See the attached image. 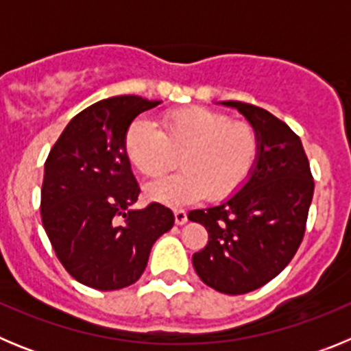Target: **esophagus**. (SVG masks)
Returning a JSON list of instances; mask_svg holds the SVG:
<instances>
[{"label":"esophagus","mask_w":351,"mask_h":351,"mask_svg":"<svg viewBox=\"0 0 351 351\" xmlns=\"http://www.w3.org/2000/svg\"><path fill=\"white\" fill-rule=\"evenodd\" d=\"M173 218H176V225L181 226L188 221V214H186V210L182 209H176L173 210Z\"/></svg>","instance_id":"34e87169"}]
</instances>
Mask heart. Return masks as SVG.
<instances>
[{"label":"heart","mask_w":351,"mask_h":351,"mask_svg":"<svg viewBox=\"0 0 351 351\" xmlns=\"http://www.w3.org/2000/svg\"><path fill=\"white\" fill-rule=\"evenodd\" d=\"M125 154L142 176L158 178L179 154L181 172L145 186V197L169 207L225 200L237 193L255 170L260 137L246 121H232L213 108L186 107L167 112L160 130L135 119L125 133Z\"/></svg>","instance_id":"obj_1"}]
</instances>
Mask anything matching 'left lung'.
<instances>
[{
    "label": "left lung",
    "instance_id": "left-lung-1",
    "mask_svg": "<svg viewBox=\"0 0 351 351\" xmlns=\"http://www.w3.org/2000/svg\"><path fill=\"white\" fill-rule=\"evenodd\" d=\"M237 108L260 137V156L250 181L235 195L188 218L206 226L209 241L193 255L198 278L214 290L239 295L276 278L300 246L313 200L309 161L290 126L243 101Z\"/></svg>",
    "mask_w": 351,
    "mask_h": 351
}]
</instances>
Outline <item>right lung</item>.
<instances>
[{
	"mask_svg": "<svg viewBox=\"0 0 351 351\" xmlns=\"http://www.w3.org/2000/svg\"><path fill=\"white\" fill-rule=\"evenodd\" d=\"M160 101L112 96L66 125L43 169L42 223L63 267L79 283L119 290L138 281L156 239L173 226L160 204L132 209L141 188L125 154L132 121Z\"/></svg>",
	"mask_w": 351,
	"mask_h": 351,
	"instance_id": "obj_1",
	"label": "right lung"
}]
</instances>
